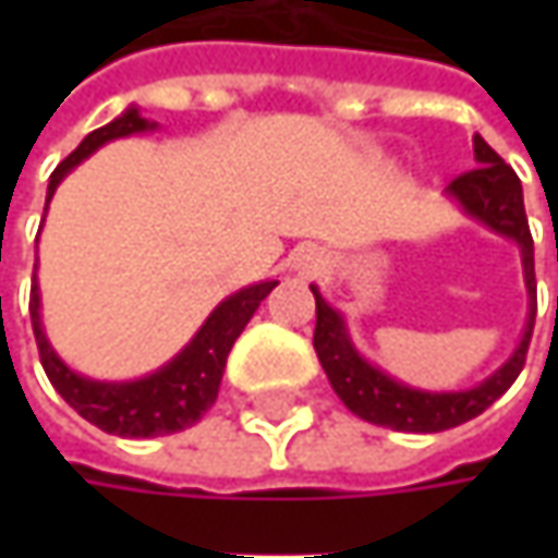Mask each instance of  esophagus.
<instances>
[{"label": "esophagus", "instance_id": "obj_1", "mask_svg": "<svg viewBox=\"0 0 558 558\" xmlns=\"http://www.w3.org/2000/svg\"><path fill=\"white\" fill-rule=\"evenodd\" d=\"M323 264H326V260H323V254H319L316 247H304V251L294 257V272H298V276H316V272L323 269Z\"/></svg>", "mask_w": 558, "mask_h": 558}]
</instances>
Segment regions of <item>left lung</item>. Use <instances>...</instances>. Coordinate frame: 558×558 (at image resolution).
Here are the masks:
<instances>
[{"label": "left lung", "mask_w": 558, "mask_h": 558, "mask_svg": "<svg viewBox=\"0 0 558 558\" xmlns=\"http://www.w3.org/2000/svg\"><path fill=\"white\" fill-rule=\"evenodd\" d=\"M472 142H475L478 167L447 185V195H453L472 220H482L487 229L512 239L522 251L527 301H531L525 335H522L515 354L509 356L490 378H484L482 385H475L469 391H440V395L438 391H418V388H410L381 369H375L373 363H366L354 348L341 313L332 311L319 289L311 286L313 298H316V329H313L316 356L332 381L335 395L344 400V407L373 425H385L395 432H416V435L457 428L469 418L482 416L497 397H504L525 366L527 344H531V332H534V313H537V282H534V239L527 229L522 183H519L515 170L482 136H475Z\"/></svg>", "instance_id": "obj_1"}]
</instances>
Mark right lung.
Segmentation results:
<instances>
[{
	"instance_id": "1",
	"label": "right lung",
	"mask_w": 558,
	"mask_h": 558,
	"mask_svg": "<svg viewBox=\"0 0 558 558\" xmlns=\"http://www.w3.org/2000/svg\"><path fill=\"white\" fill-rule=\"evenodd\" d=\"M158 123L142 118L140 108H126L108 126L93 130L64 161L54 167V173L49 177L46 202H52L58 183L74 170L76 163L86 161L105 142L133 136V133H148ZM276 286L279 282L269 279V282H257V286H247V289L229 294L226 301L217 304V311L204 319L202 329L180 354L170 363H163L158 373L136 378V381H93L86 375H76L71 366H64V360L54 354L49 338L43 332L36 282L31 289L33 335H36L43 369L54 385V391L64 397L86 422H93L108 435H120V438H158V435H173V432L195 425L214 407L220 381H223L226 356L247 326V319L260 307V301Z\"/></svg>"
}]
</instances>
